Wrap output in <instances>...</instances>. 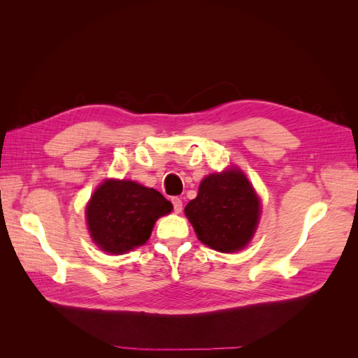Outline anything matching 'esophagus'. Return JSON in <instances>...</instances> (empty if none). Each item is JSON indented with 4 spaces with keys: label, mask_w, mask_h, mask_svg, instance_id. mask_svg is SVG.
I'll list each match as a JSON object with an SVG mask.
<instances>
[{
    "label": "esophagus",
    "mask_w": 358,
    "mask_h": 358,
    "mask_svg": "<svg viewBox=\"0 0 358 358\" xmlns=\"http://www.w3.org/2000/svg\"><path fill=\"white\" fill-rule=\"evenodd\" d=\"M171 203H173V209H175V212L180 213L182 212V200L179 197H175L171 200Z\"/></svg>",
    "instance_id": "obj_1"
}]
</instances>
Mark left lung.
<instances>
[{"mask_svg":"<svg viewBox=\"0 0 358 358\" xmlns=\"http://www.w3.org/2000/svg\"><path fill=\"white\" fill-rule=\"evenodd\" d=\"M259 213L257 192L236 167L206 176L185 208L199 241L220 252L241 251L251 242Z\"/></svg>","mask_w":358,"mask_h":358,"instance_id":"obj_1","label":"left lung"}]
</instances>
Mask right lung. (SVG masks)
<instances>
[{
    "label": "right lung",
    "instance_id": "right-lung-1",
    "mask_svg": "<svg viewBox=\"0 0 358 358\" xmlns=\"http://www.w3.org/2000/svg\"><path fill=\"white\" fill-rule=\"evenodd\" d=\"M171 209V203L154 188L107 179L92 194L85 213L96 246L119 255L146 243L157 220Z\"/></svg>",
    "mask_w": 358,
    "mask_h": 358
}]
</instances>
